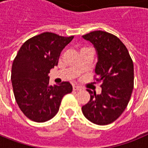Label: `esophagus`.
<instances>
[{
	"mask_svg": "<svg viewBox=\"0 0 148 148\" xmlns=\"http://www.w3.org/2000/svg\"><path fill=\"white\" fill-rule=\"evenodd\" d=\"M73 90H82V87H79V86H78V85H73Z\"/></svg>",
	"mask_w": 148,
	"mask_h": 148,
	"instance_id": "1",
	"label": "esophagus"
}]
</instances>
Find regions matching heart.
I'll return each mask as SVG.
<instances>
[{
    "label": "heart",
    "instance_id": "b5f03b06",
    "mask_svg": "<svg viewBox=\"0 0 148 148\" xmlns=\"http://www.w3.org/2000/svg\"><path fill=\"white\" fill-rule=\"evenodd\" d=\"M83 49H85V48H83Z\"/></svg>",
    "mask_w": 148,
    "mask_h": 148
}]
</instances>
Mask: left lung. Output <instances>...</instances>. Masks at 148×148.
Returning <instances> with one entry per match:
<instances>
[{
  "mask_svg": "<svg viewBox=\"0 0 148 148\" xmlns=\"http://www.w3.org/2000/svg\"><path fill=\"white\" fill-rule=\"evenodd\" d=\"M93 44L98 62L95 73L101 82V93L87 90L90 99L82 106L84 116L91 122L106 125L113 122L127 106L133 89V64L127 49L119 38L104 31L83 35Z\"/></svg>",
  "mask_w": 148,
  "mask_h": 148,
  "instance_id": "1",
  "label": "left lung"
}]
</instances>
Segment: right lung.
I'll return each instance as SVG.
<instances>
[{"label": "right lung", "instance_id": "obj_1", "mask_svg": "<svg viewBox=\"0 0 148 148\" xmlns=\"http://www.w3.org/2000/svg\"><path fill=\"white\" fill-rule=\"evenodd\" d=\"M74 36L44 32L27 40L12 66L11 81L15 100L27 118L44 122L58 112L64 95L70 93V82L49 85V70L58 65L61 52Z\"/></svg>", "mask_w": 148, "mask_h": 148}]
</instances>
